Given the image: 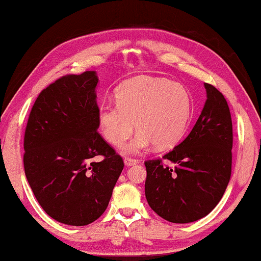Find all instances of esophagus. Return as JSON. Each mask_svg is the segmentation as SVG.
Returning <instances> with one entry per match:
<instances>
[{
    "label": "esophagus",
    "instance_id": "esophagus-1",
    "mask_svg": "<svg viewBox=\"0 0 261 261\" xmlns=\"http://www.w3.org/2000/svg\"><path fill=\"white\" fill-rule=\"evenodd\" d=\"M124 164L125 166H127V167H130V166H135L138 164V160L136 159H132V158H124Z\"/></svg>",
    "mask_w": 261,
    "mask_h": 261
}]
</instances>
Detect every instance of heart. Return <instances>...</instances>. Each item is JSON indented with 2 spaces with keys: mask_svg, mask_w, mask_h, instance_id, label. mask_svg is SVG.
I'll return each instance as SVG.
<instances>
[{
  "mask_svg": "<svg viewBox=\"0 0 261 261\" xmlns=\"http://www.w3.org/2000/svg\"><path fill=\"white\" fill-rule=\"evenodd\" d=\"M116 104H103L98 125L111 145L119 146L135 130L136 137L122 150L140 153L153 143L159 149L174 146L184 134L191 115V96L179 83L153 77L125 82L115 93Z\"/></svg>",
  "mask_w": 261,
  "mask_h": 261,
  "instance_id": "heart-1",
  "label": "heart"
}]
</instances>
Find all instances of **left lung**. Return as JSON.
<instances>
[{
  "instance_id": "left-lung-1",
  "label": "left lung",
  "mask_w": 261,
  "mask_h": 261,
  "mask_svg": "<svg viewBox=\"0 0 261 261\" xmlns=\"http://www.w3.org/2000/svg\"><path fill=\"white\" fill-rule=\"evenodd\" d=\"M206 101L184 140L162 160L145 163L146 198L154 212L173 223H190L212 211L229 184L232 164V121L222 93L204 83Z\"/></svg>"
}]
</instances>
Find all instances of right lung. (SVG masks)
I'll use <instances>...</instances> for the list:
<instances>
[{"mask_svg":"<svg viewBox=\"0 0 261 261\" xmlns=\"http://www.w3.org/2000/svg\"><path fill=\"white\" fill-rule=\"evenodd\" d=\"M97 84L95 70L57 80L39 94L25 127L28 182L43 211L64 224L97 220L124 167L97 132Z\"/></svg>","mask_w":261,"mask_h":261,"instance_id":"add662e5","label":"right lung"}]
</instances>
